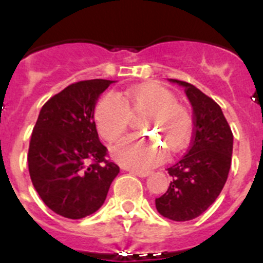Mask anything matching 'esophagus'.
Returning a JSON list of instances; mask_svg holds the SVG:
<instances>
[{
	"label": "esophagus",
	"instance_id": "esophagus-1",
	"mask_svg": "<svg viewBox=\"0 0 263 263\" xmlns=\"http://www.w3.org/2000/svg\"><path fill=\"white\" fill-rule=\"evenodd\" d=\"M131 174H134V175L136 176H140V178H145V176H149V171H136V170H131L129 171Z\"/></svg>",
	"mask_w": 263,
	"mask_h": 263
}]
</instances>
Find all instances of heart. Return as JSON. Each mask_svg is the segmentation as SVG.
<instances>
[{
  "instance_id": "1",
  "label": "heart",
  "mask_w": 263,
  "mask_h": 263,
  "mask_svg": "<svg viewBox=\"0 0 263 263\" xmlns=\"http://www.w3.org/2000/svg\"><path fill=\"white\" fill-rule=\"evenodd\" d=\"M175 100L170 89L154 82L128 88L123 98L107 93L96 105V128L105 141L112 144L126 134L129 114L145 112L141 129L152 132L173 156L188 145L193 132L192 114ZM160 146L148 137H127L112 148V157L124 167L145 171L165 158L166 153Z\"/></svg>"
}]
</instances>
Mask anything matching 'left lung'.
<instances>
[{
	"label": "left lung",
	"instance_id": "8db88e82",
	"mask_svg": "<svg viewBox=\"0 0 263 263\" xmlns=\"http://www.w3.org/2000/svg\"><path fill=\"white\" fill-rule=\"evenodd\" d=\"M184 87L193 107L192 143L185 156L167 168L173 181L156 198L161 215L185 222L202 214L219 196L227 180L234 135L219 105L195 85L170 79Z\"/></svg>",
	"mask_w": 263,
	"mask_h": 263
}]
</instances>
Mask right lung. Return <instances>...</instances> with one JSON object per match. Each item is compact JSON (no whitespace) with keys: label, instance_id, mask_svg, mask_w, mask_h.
I'll list each match as a JSON object with an SVG mask.
<instances>
[{"label":"right lung","instance_id":"add662e5","mask_svg":"<svg viewBox=\"0 0 263 263\" xmlns=\"http://www.w3.org/2000/svg\"><path fill=\"white\" fill-rule=\"evenodd\" d=\"M111 80L76 82L44 104L32 131L28 170L49 209L68 219L97 212L119 166L109 161L93 112Z\"/></svg>","mask_w":263,"mask_h":263}]
</instances>
